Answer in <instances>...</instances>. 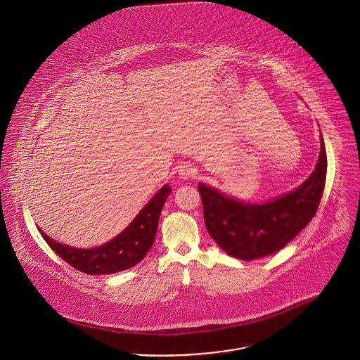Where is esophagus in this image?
I'll return each instance as SVG.
<instances>
[{"instance_id": "esophagus-1", "label": "esophagus", "mask_w": 360, "mask_h": 360, "mask_svg": "<svg viewBox=\"0 0 360 360\" xmlns=\"http://www.w3.org/2000/svg\"><path fill=\"white\" fill-rule=\"evenodd\" d=\"M179 176L181 178H184V179H188V178H193V176H195V174H197V169L193 166V165H190V163H182L181 166H179Z\"/></svg>"}]
</instances>
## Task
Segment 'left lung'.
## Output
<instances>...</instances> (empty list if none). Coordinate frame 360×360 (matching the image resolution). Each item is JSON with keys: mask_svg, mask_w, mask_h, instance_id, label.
<instances>
[{"mask_svg": "<svg viewBox=\"0 0 360 360\" xmlns=\"http://www.w3.org/2000/svg\"><path fill=\"white\" fill-rule=\"evenodd\" d=\"M321 151L314 172L294 191L266 204L241 202L216 188L198 185L209 235L231 257L252 260L267 257L289 244L314 217L326 186V153Z\"/></svg>", "mask_w": 360, "mask_h": 360, "instance_id": "8db88e82", "label": "left lung"}]
</instances>
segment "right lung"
Returning a JSON list of instances; mask_svg holds the SVG:
<instances>
[{
	"label": "right lung",
	"instance_id": "right-lung-1",
	"mask_svg": "<svg viewBox=\"0 0 360 360\" xmlns=\"http://www.w3.org/2000/svg\"><path fill=\"white\" fill-rule=\"evenodd\" d=\"M170 193L172 188L165 185L119 236L96 248L69 247L50 239L41 229L40 235L52 251L74 269L89 275L115 274L134 267L147 255L154 244L162 207Z\"/></svg>",
	"mask_w": 360,
	"mask_h": 360
}]
</instances>
